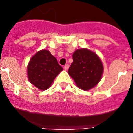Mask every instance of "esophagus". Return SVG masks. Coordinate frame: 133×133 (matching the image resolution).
<instances>
[{"mask_svg": "<svg viewBox=\"0 0 133 133\" xmlns=\"http://www.w3.org/2000/svg\"><path fill=\"white\" fill-rule=\"evenodd\" d=\"M63 68H64L65 70H68L69 68V65H68V64L65 65H64V67H63Z\"/></svg>", "mask_w": 133, "mask_h": 133, "instance_id": "obj_1", "label": "esophagus"}]
</instances>
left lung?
I'll return each instance as SVG.
<instances>
[{
  "label": "left lung",
  "mask_w": 133,
  "mask_h": 133,
  "mask_svg": "<svg viewBox=\"0 0 133 133\" xmlns=\"http://www.w3.org/2000/svg\"><path fill=\"white\" fill-rule=\"evenodd\" d=\"M73 62L68 74L76 85L83 90H89L101 79L103 66L97 54L86 48L77 50L72 55Z\"/></svg>",
  "instance_id": "8db88e82"
}]
</instances>
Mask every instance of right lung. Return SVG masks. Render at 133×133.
<instances>
[{
  "instance_id": "right-lung-1",
  "label": "right lung",
  "mask_w": 133,
  "mask_h": 133,
  "mask_svg": "<svg viewBox=\"0 0 133 133\" xmlns=\"http://www.w3.org/2000/svg\"><path fill=\"white\" fill-rule=\"evenodd\" d=\"M62 70L63 68L56 58L48 50H42L30 59L28 65V77L35 87L45 90Z\"/></svg>"
}]
</instances>
